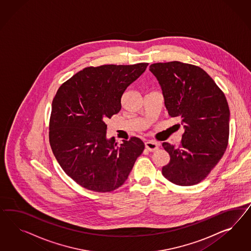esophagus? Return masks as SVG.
Returning a JSON list of instances; mask_svg holds the SVG:
<instances>
[{"label":"esophagus","mask_w":251,"mask_h":251,"mask_svg":"<svg viewBox=\"0 0 251 251\" xmlns=\"http://www.w3.org/2000/svg\"><path fill=\"white\" fill-rule=\"evenodd\" d=\"M158 147H159V144L154 142V141H148V142L145 143V148L147 150H149L150 152L156 151L158 149Z\"/></svg>","instance_id":"obj_1"}]
</instances>
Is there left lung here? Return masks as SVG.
Returning a JSON list of instances; mask_svg holds the SVG:
<instances>
[{
	"instance_id": "left-lung-1",
	"label": "left lung",
	"mask_w": 251,
	"mask_h": 251,
	"mask_svg": "<svg viewBox=\"0 0 251 251\" xmlns=\"http://www.w3.org/2000/svg\"><path fill=\"white\" fill-rule=\"evenodd\" d=\"M158 80L168 114L185 129L178 147L163 143L170 161L163 176L178 186L203 180L223 157L228 145L230 111L224 92L196 65L180 61L150 65Z\"/></svg>"
}]
</instances>
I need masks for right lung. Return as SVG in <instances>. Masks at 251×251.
<instances>
[{"instance_id": "obj_1", "label": "right lung", "mask_w": 251, "mask_h": 251, "mask_svg": "<svg viewBox=\"0 0 251 251\" xmlns=\"http://www.w3.org/2000/svg\"><path fill=\"white\" fill-rule=\"evenodd\" d=\"M148 63L87 67L61 84L52 101L49 138L58 163L86 190L110 192L127 180L145 149L137 137L106 139V121L122 108L126 88Z\"/></svg>"}]
</instances>
